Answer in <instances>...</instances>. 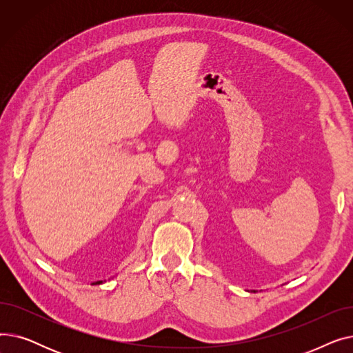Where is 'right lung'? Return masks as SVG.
<instances>
[{"mask_svg": "<svg viewBox=\"0 0 353 353\" xmlns=\"http://www.w3.org/2000/svg\"><path fill=\"white\" fill-rule=\"evenodd\" d=\"M100 283H103V281H99V282H96L94 285H100Z\"/></svg>", "mask_w": 353, "mask_h": 353, "instance_id": "obj_1", "label": "right lung"}]
</instances>
